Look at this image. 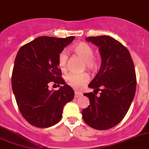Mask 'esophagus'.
<instances>
[{"label": "esophagus", "mask_w": 149, "mask_h": 149, "mask_svg": "<svg viewBox=\"0 0 149 149\" xmlns=\"http://www.w3.org/2000/svg\"><path fill=\"white\" fill-rule=\"evenodd\" d=\"M82 95V93H79V92H75V98H77L81 97Z\"/></svg>", "instance_id": "1"}]
</instances>
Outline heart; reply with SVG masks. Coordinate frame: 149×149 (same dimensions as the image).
Masks as SVG:
<instances>
[{
    "label": "heart",
    "instance_id": "obj_1",
    "mask_svg": "<svg viewBox=\"0 0 149 149\" xmlns=\"http://www.w3.org/2000/svg\"><path fill=\"white\" fill-rule=\"evenodd\" d=\"M73 51L84 61V65L87 70L90 71H95L96 70L98 67V60L94 56V49L91 45L84 42H81L73 45ZM67 62L68 56L66 53L65 51L59 53L58 55L57 65L62 71H64L66 69ZM89 76L86 73L80 74L70 73L65 76L66 82L76 90H79L84 87L89 81Z\"/></svg>",
    "mask_w": 149,
    "mask_h": 149
}]
</instances>
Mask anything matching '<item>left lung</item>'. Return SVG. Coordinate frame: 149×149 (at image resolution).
Returning a JSON list of instances; mask_svg holds the SVG:
<instances>
[{
  "label": "left lung",
  "instance_id": "obj_1",
  "mask_svg": "<svg viewBox=\"0 0 149 149\" xmlns=\"http://www.w3.org/2000/svg\"><path fill=\"white\" fill-rule=\"evenodd\" d=\"M86 40L99 47L102 62L88 85L94 93L84 94L90 105L81 114L90 127L106 130L118 124L131 106L137 85L134 62L127 48L112 37H89Z\"/></svg>",
  "mask_w": 149,
  "mask_h": 149
}]
</instances>
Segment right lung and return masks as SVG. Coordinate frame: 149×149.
I'll use <instances>...</instances> for the list:
<instances>
[{
    "instance_id": "1",
    "label": "right lung",
    "mask_w": 149,
    "mask_h": 149,
    "mask_svg": "<svg viewBox=\"0 0 149 149\" xmlns=\"http://www.w3.org/2000/svg\"><path fill=\"white\" fill-rule=\"evenodd\" d=\"M74 38L40 37L18 51L12 87L20 113L32 126L48 128L57 123L64 106L74 97V91L65 84L57 65L59 54ZM51 83L63 86L58 91H50Z\"/></svg>"
}]
</instances>
